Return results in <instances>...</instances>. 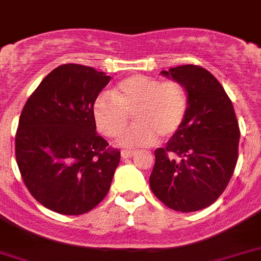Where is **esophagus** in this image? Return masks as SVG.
<instances>
[{"instance_id":"obj_1","label":"esophagus","mask_w":261,"mask_h":261,"mask_svg":"<svg viewBox=\"0 0 261 261\" xmlns=\"http://www.w3.org/2000/svg\"><path fill=\"white\" fill-rule=\"evenodd\" d=\"M120 155H122V159H131V157H134V155H135V151H133V150H122Z\"/></svg>"}]
</instances>
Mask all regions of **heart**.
Listing matches in <instances>:
<instances>
[{
	"label": "heart",
	"mask_w": 261,
	"mask_h": 261,
	"mask_svg": "<svg viewBox=\"0 0 261 261\" xmlns=\"http://www.w3.org/2000/svg\"><path fill=\"white\" fill-rule=\"evenodd\" d=\"M188 114L186 88L174 80L161 81L149 75H131L118 83L112 96L101 94L93 104L97 130L116 138L130 119L135 124L122 137L124 146H149L157 137L167 141L178 133Z\"/></svg>",
	"instance_id": "obj_1"
}]
</instances>
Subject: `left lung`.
<instances>
[{"instance_id":"left-lung-1","label":"left lung","mask_w":261,"mask_h":261,"mask_svg":"<svg viewBox=\"0 0 261 261\" xmlns=\"http://www.w3.org/2000/svg\"><path fill=\"white\" fill-rule=\"evenodd\" d=\"M163 74L186 88L188 114L167 146L155 149L150 188L172 210H202L222 195L233 176L239 122L231 100L208 70L182 65Z\"/></svg>"}]
</instances>
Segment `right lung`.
Listing matches in <instances>:
<instances>
[{
	"mask_svg": "<svg viewBox=\"0 0 261 261\" xmlns=\"http://www.w3.org/2000/svg\"><path fill=\"white\" fill-rule=\"evenodd\" d=\"M111 77L66 63L47 74L22 108L16 161L31 195L48 210L85 214L106 198L120 151L96 133L93 104Z\"/></svg>",
	"mask_w": 261,
	"mask_h": 261,
	"instance_id": "obj_1",
	"label": "right lung"
}]
</instances>
